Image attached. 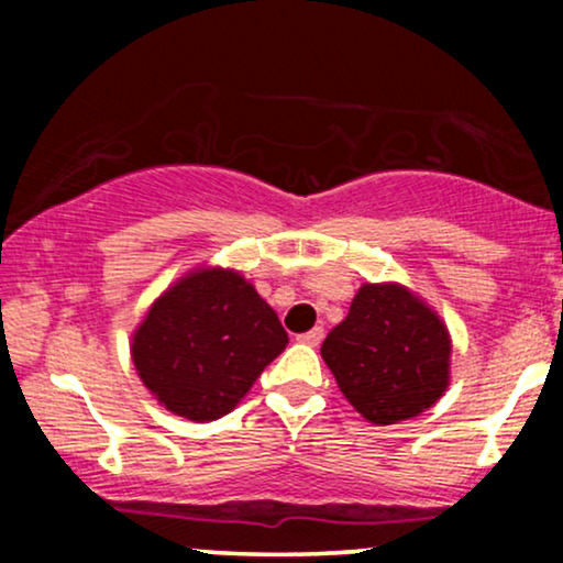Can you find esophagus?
Wrapping results in <instances>:
<instances>
[{
    "mask_svg": "<svg viewBox=\"0 0 563 563\" xmlns=\"http://www.w3.org/2000/svg\"><path fill=\"white\" fill-rule=\"evenodd\" d=\"M322 335H325V331H322V328H312V331L301 333L299 341H301V344H309V346H320Z\"/></svg>",
    "mask_w": 563,
    "mask_h": 563,
    "instance_id": "1",
    "label": "esophagus"
}]
</instances>
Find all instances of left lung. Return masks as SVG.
<instances>
[{
	"instance_id": "8db88e82",
	"label": "left lung",
	"mask_w": 563,
	"mask_h": 563,
	"mask_svg": "<svg viewBox=\"0 0 563 563\" xmlns=\"http://www.w3.org/2000/svg\"><path fill=\"white\" fill-rule=\"evenodd\" d=\"M335 384L371 423L416 418L448 389L450 335L421 299L394 283L357 290L320 349Z\"/></svg>"
}]
</instances>
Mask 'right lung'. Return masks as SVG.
Masks as SVG:
<instances>
[{"label":"right lung","mask_w":563,"mask_h":563,"mask_svg":"<svg viewBox=\"0 0 563 563\" xmlns=\"http://www.w3.org/2000/svg\"><path fill=\"white\" fill-rule=\"evenodd\" d=\"M286 344L254 286L214 267L183 277L153 303L132 339V360L166 410L203 423L228 416Z\"/></svg>","instance_id":"obj_1"}]
</instances>
